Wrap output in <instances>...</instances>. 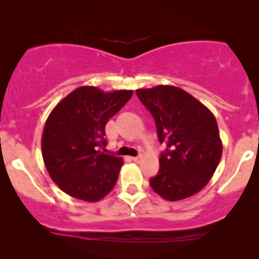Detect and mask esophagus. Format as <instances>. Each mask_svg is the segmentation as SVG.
Returning a JSON list of instances; mask_svg holds the SVG:
<instances>
[{"instance_id": "obj_1", "label": "esophagus", "mask_w": 259, "mask_h": 259, "mask_svg": "<svg viewBox=\"0 0 259 259\" xmlns=\"http://www.w3.org/2000/svg\"><path fill=\"white\" fill-rule=\"evenodd\" d=\"M141 159H143V157H141V155H138V157H133L132 160H133L134 162H140Z\"/></svg>"}]
</instances>
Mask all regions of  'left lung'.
<instances>
[{"mask_svg": "<svg viewBox=\"0 0 259 259\" xmlns=\"http://www.w3.org/2000/svg\"><path fill=\"white\" fill-rule=\"evenodd\" d=\"M136 93L154 118L159 143L167 145L159 158L158 175L150 179L151 187L169 201L199 192L222 158L214 115L196 98L175 86L161 84Z\"/></svg>", "mask_w": 259, "mask_h": 259, "instance_id": "1", "label": "left lung"}]
</instances>
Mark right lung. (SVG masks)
<instances>
[{
    "label": "right lung",
    "instance_id": "1",
    "mask_svg": "<svg viewBox=\"0 0 259 259\" xmlns=\"http://www.w3.org/2000/svg\"><path fill=\"white\" fill-rule=\"evenodd\" d=\"M133 91L105 93L93 86L76 88L49 114L41 148L46 168L63 192L94 203L118 180L122 159L106 153L105 126Z\"/></svg>",
    "mask_w": 259,
    "mask_h": 259
}]
</instances>
